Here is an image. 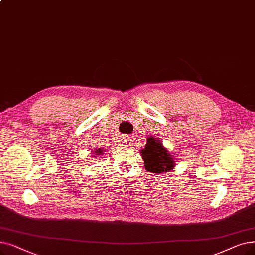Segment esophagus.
Returning a JSON list of instances; mask_svg holds the SVG:
<instances>
[{
    "instance_id": "34e87169",
    "label": "esophagus",
    "mask_w": 255,
    "mask_h": 255,
    "mask_svg": "<svg viewBox=\"0 0 255 255\" xmlns=\"http://www.w3.org/2000/svg\"><path fill=\"white\" fill-rule=\"evenodd\" d=\"M119 143H120V146H122V147H129L131 145V140L128 137L124 136V137H122V139L120 140Z\"/></svg>"
}]
</instances>
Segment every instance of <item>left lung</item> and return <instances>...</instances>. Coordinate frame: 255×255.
<instances>
[{"mask_svg":"<svg viewBox=\"0 0 255 255\" xmlns=\"http://www.w3.org/2000/svg\"><path fill=\"white\" fill-rule=\"evenodd\" d=\"M145 149L141 150V156L145 161V168L152 173H162L174 168V159L165 150L158 138L149 137Z\"/></svg>","mask_w":255,"mask_h":255,"instance_id":"left-lung-1","label":"left lung"}]
</instances>
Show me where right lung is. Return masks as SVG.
<instances>
[{
    "mask_svg": "<svg viewBox=\"0 0 255 255\" xmlns=\"http://www.w3.org/2000/svg\"><path fill=\"white\" fill-rule=\"evenodd\" d=\"M95 153H98V154H96V155H100V154H103V150L102 149H98Z\"/></svg>",
    "mask_w": 255,
    "mask_h": 255,
    "instance_id": "add662e5",
    "label": "right lung"
}]
</instances>
